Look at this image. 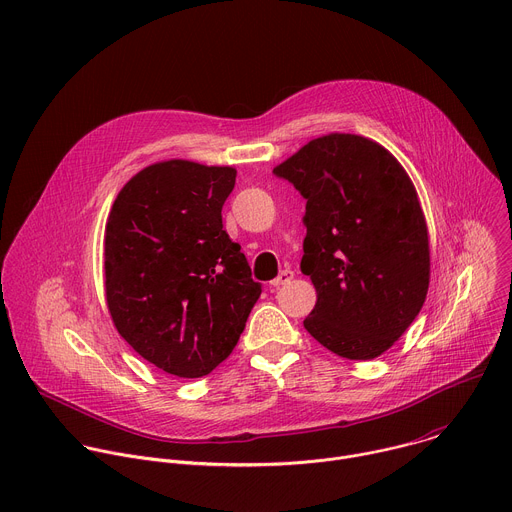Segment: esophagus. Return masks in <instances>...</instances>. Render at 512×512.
I'll return each mask as SVG.
<instances>
[{
	"label": "esophagus",
	"instance_id": "esophagus-1",
	"mask_svg": "<svg viewBox=\"0 0 512 512\" xmlns=\"http://www.w3.org/2000/svg\"><path fill=\"white\" fill-rule=\"evenodd\" d=\"M291 279H294V271H291V269H283V271H279V275L271 281V287H281V285L289 283Z\"/></svg>",
	"mask_w": 512,
	"mask_h": 512
}]
</instances>
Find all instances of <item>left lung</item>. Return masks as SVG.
Here are the masks:
<instances>
[{"instance_id": "obj_1", "label": "left lung", "mask_w": 512, "mask_h": 512, "mask_svg": "<svg viewBox=\"0 0 512 512\" xmlns=\"http://www.w3.org/2000/svg\"><path fill=\"white\" fill-rule=\"evenodd\" d=\"M306 198L302 273L318 302L306 330L328 350L371 360L417 318L429 239L415 186L383 145L330 133L273 168Z\"/></svg>"}]
</instances>
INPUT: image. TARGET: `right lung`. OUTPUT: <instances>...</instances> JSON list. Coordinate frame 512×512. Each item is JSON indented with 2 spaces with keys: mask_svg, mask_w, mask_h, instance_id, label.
I'll return each instance as SVG.
<instances>
[{
  "mask_svg": "<svg viewBox=\"0 0 512 512\" xmlns=\"http://www.w3.org/2000/svg\"><path fill=\"white\" fill-rule=\"evenodd\" d=\"M237 170L188 160L137 172L105 227V296L117 332L158 369L198 379L237 346L261 296L223 231Z\"/></svg>",
  "mask_w": 512,
  "mask_h": 512,
  "instance_id": "obj_1",
  "label": "right lung"
}]
</instances>
